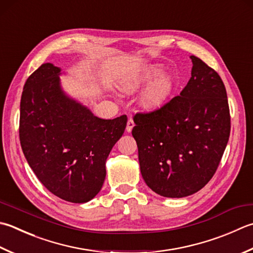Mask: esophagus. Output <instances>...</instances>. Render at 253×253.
<instances>
[{
  "mask_svg": "<svg viewBox=\"0 0 253 253\" xmlns=\"http://www.w3.org/2000/svg\"><path fill=\"white\" fill-rule=\"evenodd\" d=\"M135 126V123H133V120L132 118H129V120H128V122H127V126H126V130L128 131V132H130L131 130H132V127Z\"/></svg>",
  "mask_w": 253,
  "mask_h": 253,
  "instance_id": "obj_1",
  "label": "esophagus"
}]
</instances>
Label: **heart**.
I'll return each instance as SVG.
<instances>
[{
    "label": "heart",
    "mask_w": 253,
    "mask_h": 253,
    "mask_svg": "<svg viewBox=\"0 0 253 253\" xmlns=\"http://www.w3.org/2000/svg\"><path fill=\"white\" fill-rule=\"evenodd\" d=\"M161 73V69L158 67H149L136 72L124 82L123 88L126 91H135L143 84L149 82L158 74ZM173 91H174V81L170 76L159 77L146 88L141 97V103L147 110H157L162 107L170 100Z\"/></svg>",
    "instance_id": "heart-1"
}]
</instances>
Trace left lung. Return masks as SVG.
<instances>
[{
    "instance_id": "left-lung-1",
    "label": "left lung",
    "mask_w": 253,
    "mask_h": 253,
    "mask_svg": "<svg viewBox=\"0 0 253 253\" xmlns=\"http://www.w3.org/2000/svg\"><path fill=\"white\" fill-rule=\"evenodd\" d=\"M192 77L160 108L133 116L143 180L157 194L184 197L215 174L230 135L225 84L214 69L191 56Z\"/></svg>"
}]
</instances>
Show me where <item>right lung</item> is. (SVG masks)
<instances>
[{
    "mask_svg": "<svg viewBox=\"0 0 253 253\" xmlns=\"http://www.w3.org/2000/svg\"><path fill=\"white\" fill-rule=\"evenodd\" d=\"M60 69L43 63L24 85L19 140L43 186L71 203L92 200L105 180V162L127 118L102 120L63 94Z\"/></svg>",
    "mask_w": 253,
    "mask_h": 253,
    "instance_id": "right-lung-1",
    "label": "right lung"
}]
</instances>
